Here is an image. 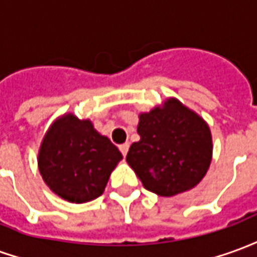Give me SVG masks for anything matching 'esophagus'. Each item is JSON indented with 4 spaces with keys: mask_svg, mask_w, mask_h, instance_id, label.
<instances>
[{
    "mask_svg": "<svg viewBox=\"0 0 257 257\" xmlns=\"http://www.w3.org/2000/svg\"><path fill=\"white\" fill-rule=\"evenodd\" d=\"M128 150H129V143H123V145L119 146V151L122 153L123 157L128 154Z\"/></svg>",
    "mask_w": 257,
    "mask_h": 257,
    "instance_id": "34e87169",
    "label": "esophagus"
}]
</instances>
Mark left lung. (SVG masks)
<instances>
[{"label": "left lung", "instance_id": "8db88e82", "mask_svg": "<svg viewBox=\"0 0 257 257\" xmlns=\"http://www.w3.org/2000/svg\"><path fill=\"white\" fill-rule=\"evenodd\" d=\"M139 142L126 161L146 190L172 197L193 189L210 165L212 136L202 118L176 99L140 114Z\"/></svg>", "mask_w": 257, "mask_h": 257}]
</instances>
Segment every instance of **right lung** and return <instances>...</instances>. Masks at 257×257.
<instances>
[{
  "label": "right lung",
  "instance_id": "1",
  "mask_svg": "<svg viewBox=\"0 0 257 257\" xmlns=\"http://www.w3.org/2000/svg\"><path fill=\"white\" fill-rule=\"evenodd\" d=\"M122 154L90 121L64 115L42 140L38 167L44 182L59 197L75 204L97 198Z\"/></svg>",
  "mask_w": 257,
  "mask_h": 257
}]
</instances>
